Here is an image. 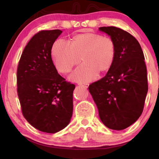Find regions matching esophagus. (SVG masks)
Masks as SVG:
<instances>
[{
  "label": "esophagus",
  "instance_id": "1",
  "mask_svg": "<svg viewBox=\"0 0 159 159\" xmlns=\"http://www.w3.org/2000/svg\"><path fill=\"white\" fill-rule=\"evenodd\" d=\"M78 85H81V86H83V87L87 88H88V85H89V84L88 83H78Z\"/></svg>",
  "mask_w": 159,
  "mask_h": 159
}]
</instances>
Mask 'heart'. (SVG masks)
Segmentation results:
<instances>
[{
	"mask_svg": "<svg viewBox=\"0 0 159 159\" xmlns=\"http://www.w3.org/2000/svg\"><path fill=\"white\" fill-rule=\"evenodd\" d=\"M116 48L114 40L96 33L75 35L69 43L57 40L52 45V56L57 69L62 74L71 71L80 61L83 63L75 70L71 78L77 81H90L104 74L114 63Z\"/></svg>",
	"mask_w": 159,
	"mask_h": 159,
	"instance_id": "obj_1",
	"label": "heart"
}]
</instances>
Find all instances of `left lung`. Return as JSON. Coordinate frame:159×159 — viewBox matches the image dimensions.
Instances as JSON below:
<instances>
[{"label":"left lung","mask_w":159,"mask_h":159,"mask_svg":"<svg viewBox=\"0 0 159 159\" xmlns=\"http://www.w3.org/2000/svg\"><path fill=\"white\" fill-rule=\"evenodd\" d=\"M114 40V63L106 76L88 87L107 128L120 130L136 121L143 111L148 91L143 51L135 38L115 26L99 28Z\"/></svg>","instance_id":"left-lung-1"}]
</instances>
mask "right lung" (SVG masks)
Instances as JSON below:
<instances>
[{"label":"right lung","instance_id":"right-lung-1","mask_svg":"<svg viewBox=\"0 0 159 159\" xmlns=\"http://www.w3.org/2000/svg\"><path fill=\"white\" fill-rule=\"evenodd\" d=\"M61 30H42L31 38L19 61L17 95L24 117L35 128L55 133L67 126L73 113L75 85L56 69L51 50Z\"/></svg>","mask_w":159,"mask_h":159}]
</instances>
